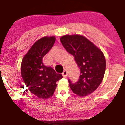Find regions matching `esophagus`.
I'll return each instance as SVG.
<instances>
[{"mask_svg": "<svg viewBox=\"0 0 125 125\" xmlns=\"http://www.w3.org/2000/svg\"><path fill=\"white\" fill-rule=\"evenodd\" d=\"M62 74H63V77H66V76H67V74H68L67 71L66 70H64V71L62 73Z\"/></svg>", "mask_w": 125, "mask_h": 125, "instance_id": "obj_1", "label": "esophagus"}]
</instances>
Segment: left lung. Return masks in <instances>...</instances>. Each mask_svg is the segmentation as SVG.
I'll return each instance as SVG.
<instances>
[{
	"label": "left lung",
	"instance_id": "8db88e82",
	"mask_svg": "<svg viewBox=\"0 0 125 125\" xmlns=\"http://www.w3.org/2000/svg\"><path fill=\"white\" fill-rule=\"evenodd\" d=\"M62 44L74 56L81 71L79 79L73 84L71 90L79 96L90 94L99 87L106 70V59L102 51L85 36L78 34L65 35L60 38Z\"/></svg>",
	"mask_w": 125,
	"mask_h": 125
}]
</instances>
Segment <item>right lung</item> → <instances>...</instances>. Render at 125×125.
<instances>
[{"label":"right lung","instance_id":"right-lung-1","mask_svg":"<svg viewBox=\"0 0 125 125\" xmlns=\"http://www.w3.org/2000/svg\"><path fill=\"white\" fill-rule=\"evenodd\" d=\"M56 38L46 36L40 38L29 50L22 59L21 75L29 90L39 98L52 96L56 82L63 78L51 67L43 63V58L52 47Z\"/></svg>","mask_w":125,"mask_h":125}]
</instances>
